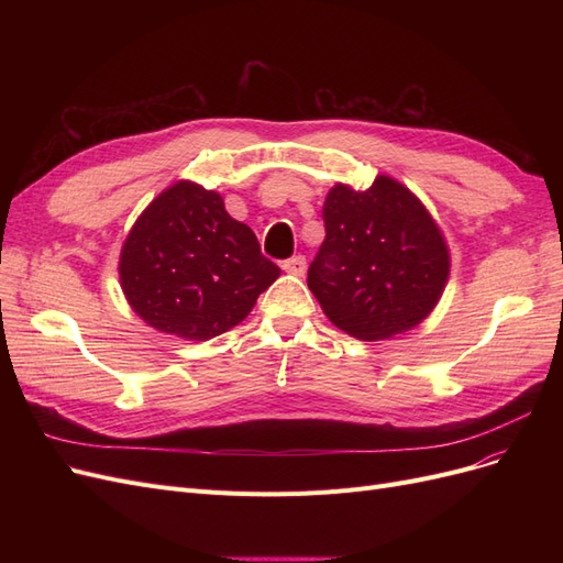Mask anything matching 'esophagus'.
Instances as JSON below:
<instances>
[{
  "mask_svg": "<svg viewBox=\"0 0 563 563\" xmlns=\"http://www.w3.org/2000/svg\"><path fill=\"white\" fill-rule=\"evenodd\" d=\"M305 267H308V263H305L302 255H294V258H286L282 263V269L288 272V275H296V277L305 275Z\"/></svg>",
  "mask_w": 563,
  "mask_h": 563,
  "instance_id": "esophagus-1",
  "label": "esophagus"
}]
</instances>
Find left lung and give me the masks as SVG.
<instances>
[{"label": "left lung", "instance_id": "obj_1", "mask_svg": "<svg viewBox=\"0 0 563 563\" xmlns=\"http://www.w3.org/2000/svg\"><path fill=\"white\" fill-rule=\"evenodd\" d=\"M321 216L327 240L308 286L327 317L360 340L418 327L449 279V249L422 203L378 176L364 192L335 185Z\"/></svg>", "mask_w": 563, "mask_h": 563}]
</instances>
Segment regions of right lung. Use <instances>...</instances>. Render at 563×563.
I'll return each mask as SVG.
<instances>
[{"label": "right lung", "instance_id": "add662e5", "mask_svg": "<svg viewBox=\"0 0 563 563\" xmlns=\"http://www.w3.org/2000/svg\"><path fill=\"white\" fill-rule=\"evenodd\" d=\"M277 277L253 230L225 211L223 197L195 183L152 201L119 258L131 308L150 327L190 340L236 327Z\"/></svg>", "mask_w": 563, "mask_h": 563}]
</instances>
